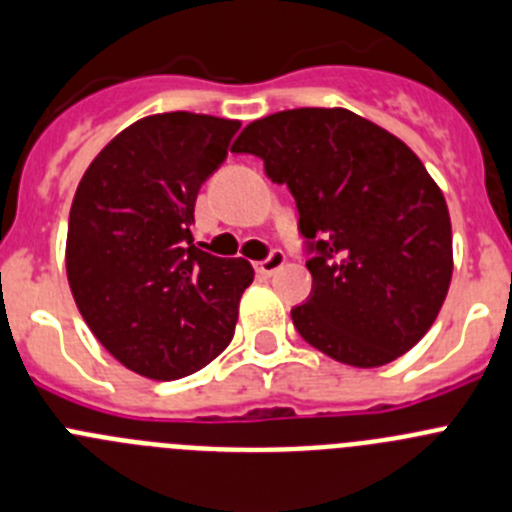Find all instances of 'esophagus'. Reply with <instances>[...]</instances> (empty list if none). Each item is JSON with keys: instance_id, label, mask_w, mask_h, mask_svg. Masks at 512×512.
<instances>
[{"instance_id": "esophagus-1", "label": "esophagus", "mask_w": 512, "mask_h": 512, "mask_svg": "<svg viewBox=\"0 0 512 512\" xmlns=\"http://www.w3.org/2000/svg\"><path fill=\"white\" fill-rule=\"evenodd\" d=\"M285 265V255L280 250H272L270 255L265 257V260H260L257 262V272H260V275H272V272H278L280 267Z\"/></svg>"}]
</instances>
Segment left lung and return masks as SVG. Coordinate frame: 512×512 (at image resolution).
I'll return each mask as SVG.
<instances>
[{
    "label": "left lung",
    "mask_w": 512,
    "mask_h": 512,
    "mask_svg": "<svg viewBox=\"0 0 512 512\" xmlns=\"http://www.w3.org/2000/svg\"><path fill=\"white\" fill-rule=\"evenodd\" d=\"M232 151L262 159L298 207L313 275L290 310L300 336L358 369L407 353L452 280L447 202L412 148L346 108H295L252 121Z\"/></svg>",
    "instance_id": "8db88e82"
}]
</instances>
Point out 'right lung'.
Here are the masks:
<instances>
[{
    "label": "right lung",
    "mask_w": 512,
    "mask_h": 512,
    "mask_svg": "<svg viewBox=\"0 0 512 512\" xmlns=\"http://www.w3.org/2000/svg\"><path fill=\"white\" fill-rule=\"evenodd\" d=\"M237 131L240 121L202 113L141 118L75 191L65 247L75 305L105 351L146 379L194 374L234 336L255 270L199 250L189 227Z\"/></svg>",
    "instance_id": "obj_1"
}]
</instances>
